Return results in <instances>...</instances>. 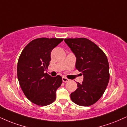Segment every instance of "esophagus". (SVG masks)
Here are the masks:
<instances>
[{"mask_svg": "<svg viewBox=\"0 0 127 127\" xmlns=\"http://www.w3.org/2000/svg\"><path fill=\"white\" fill-rule=\"evenodd\" d=\"M62 80H63V82H68V81H69V79H68L67 78H66V77H63Z\"/></svg>", "mask_w": 127, "mask_h": 127, "instance_id": "1", "label": "esophagus"}]
</instances>
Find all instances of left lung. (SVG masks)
Returning a JSON list of instances; mask_svg holds the SVG:
<instances>
[{"label":"left lung","mask_w":127,"mask_h":127,"mask_svg":"<svg viewBox=\"0 0 127 127\" xmlns=\"http://www.w3.org/2000/svg\"><path fill=\"white\" fill-rule=\"evenodd\" d=\"M64 41L76 57V68L82 73L83 80L70 94L76 104L88 106L103 95L109 80V63L103 51L85 38H65Z\"/></svg>","instance_id":"8db88e82"}]
</instances>
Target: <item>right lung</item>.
Returning <instances> with one entry per match:
<instances>
[{
  "mask_svg": "<svg viewBox=\"0 0 127 127\" xmlns=\"http://www.w3.org/2000/svg\"><path fill=\"white\" fill-rule=\"evenodd\" d=\"M63 38H39L24 48L18 60L17 75L23 92L31 102L46 106L56 100V91L62 83V77H51L44 71L51 61V52Z\"/></svg>",
  "mask_w": 127,
  "mask_h": 127,
  "instance_id": "add662e5",
  "label": "right lung"
}]
</instances>
